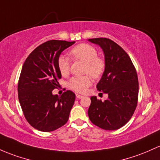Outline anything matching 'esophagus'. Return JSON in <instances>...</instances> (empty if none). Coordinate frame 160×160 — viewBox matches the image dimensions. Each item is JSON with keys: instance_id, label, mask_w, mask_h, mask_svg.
Listing matches in <instances>:
<instances>
[{"instance_id": "obj_1", "label": "esophagus", "mask_w": 160, "mask_h": 160, "mask_svg": "<svg viewBox=\"0 0 160 160\" xmlns=\"http://www.w3.org/2000/svg\"><path fill=\"white\" fill-rule=\"evenodd\" d=\"M76 96L77 99H82V98L83 97V96H81V95H79V94H76Z\"/></svg>"}]
</instances>
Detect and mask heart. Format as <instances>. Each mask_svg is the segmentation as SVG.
I'll use <instances>...</instances> for the list:
<instances>
[{"instance_id": "1", "label": "heart", "mask_w": 160, "mask_h": 160, "mask_svg": "<svg viewBox=\"0 0 160 160\" xmlns=\"http://www.w3.org/2000/svg\"><path fill=\"white\" fill-rule=\"evenodd\" d=\"M70 54L77 60L85 63V73H89L93 78H98L103 73L105 63L102 59L98 58L96 49L88 44H80L72 48ZM58 68L62 76H66L70 71V61L64 55H61L58 59ZM92 83L91 77L87 75L83 77H73L70 80L68 85L77 92H86Z\"/></svg>"}]
</instances>
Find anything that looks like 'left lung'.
Returning <instances> with one entry per match:
<instances>
[{
  "label": "left lung",
  "instance_id": "8db88e82",
  "mask_svg": "<svg viewBox=\"0 0 160 160\" xmlns=\"http://www.w3.org/2000/svg\"><path fill=\"white\" fill-rule=\"evenodd\" d=\"M102 49L105 70L97 89L108 94L102 102L90 98L88 115L91 122L100 128L114 131L121 128L132 117L138 104V78L132 61L122 47L106 38L88 39Z\"/></svg>",
  "mask_w": 160,
  "mask_h": 160
}]
</instances>
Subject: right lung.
<instances>
[{"mask_svg":"<svg viewBox=\"0 0 160 160\" xmlns=\"http://www.w3.org/2000/svg\"><path fill=\"white\" fill-rule=\"evenodd\" d=\"M75 42L50 40L32 51L26 59L18 83V98L27 122L34 128L50 132L69 118L75 94L67 90L61 96L52 93L61 74L58 59Z\"/></svg>","mask_w":160,"mask_h":160,"instance_id":"1","label":"right lung"}]
</instances>
